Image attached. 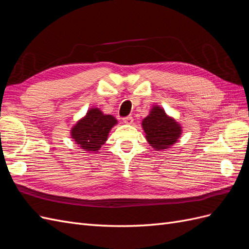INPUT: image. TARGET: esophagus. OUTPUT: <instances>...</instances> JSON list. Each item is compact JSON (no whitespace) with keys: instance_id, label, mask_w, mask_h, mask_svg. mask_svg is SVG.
<instances>
[{"instance_id":"esophagus-1","label":"esophagus","mask_w":249,"mask_h":249,"mask_svg":"<svg viewBox=\"0 0 249 249\" xmlns=\"http://www.w3.org/2000/svg\"><path fill=\"white\" fill-rule=\"evenodd\" d=\"M124 123L126 124H131L133 123V117L132 116H126V117H124Z\"/></svg>"}]
</instances>
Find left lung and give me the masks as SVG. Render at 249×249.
<instances>
[{
	"label": "left lung",
	"instance_id": "8db88e82",
	"mask_svg": "<svg viewBox=\"0 0 249 249\" xmlns=\"http://www.w3.org/2000/svg\"><path fill=\"white\" fill-rule=\"evenodd\" d=\"M142 127L147 142L156 150L169 148L182 134L180 125L159 106H154L148 116L142 120Z\"/></svg>",
	"mask_w": 249,
	"mask_h": 249
}]
</instances>
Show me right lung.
Here are the masks:
<instances>
[{"instance_id":"obj_1","label":"right lung","mask_w":249,"mask_h":249,"mask_svg":"<svg viewBox=\"0 0 249 249\" xmlns=\"http://www.w3.org/2000/svg\"><path fill=\"white\" fill-rule=\"evenodd\" d=\"M116 124L117 120L112 115L104 114L99 108H92L88 110L85 117L73 125L71 135L82 149L99 152L107 141L112 126Z\"/></svg>"}]
</instances>
